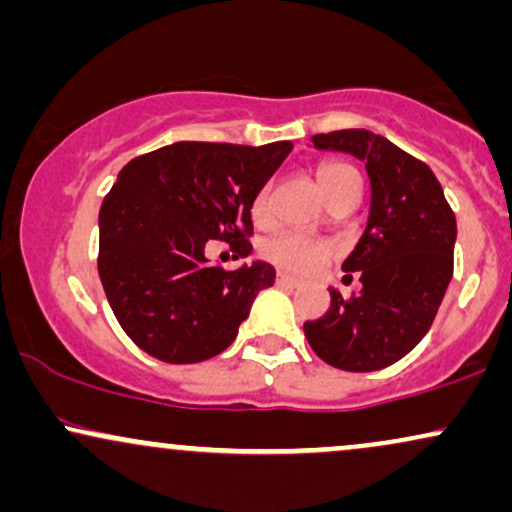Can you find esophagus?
<instances>
[{
    "label": "esophagus",
    "instance_id": "obj_1",
    "mask_svg": "<svg viewBox=\"0 0 512 512\" xmlns=\"http://www.w3.org/2000/svg\"><path fill=\"white\" fill-rule=\"evenodd\" d=\"M276 284L284 286V289H298V286H301V281H298L296 276H289V274L279 272V274H276Z\"/></svg>",
    "mask_w": 512,
    "mask_h": 512
}]
</instances>
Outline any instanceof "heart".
<instances>
[{"instance_id":"1","label":"heart","mask_w":512,"mask_h":512,"mask_svg":"<svg viewBox=\"0 0 512 512\" xmlns=\"http://www.w3.org/2000/svg\"><path fill=\"white\" fill-rule=\"evenodd\" d=\"M356 180L358 173L351 166H346V163L330 161L322 163V166L317 168V185H320L322 195L325 197L334 195L339 187ZM267 211L269 195L267 190H262L260 195L255 197V204H252V216H255V221H264L267 219ZM262 255L281 269H289V272L298 274H310L330 260L332 245L322 243V240L301 236V233H276V236L267 238L262 243Z\"/></svg>"}]
</instances>
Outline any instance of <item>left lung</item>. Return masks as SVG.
Instances as JSON below:
<instances>
[{
  "instance_id": "1",
  "label": "left lung",
  "mask_w": 512,
  "mask_h": 512,
  "mask_svg": "<svg viewBox=\"0 0 512 512\" xmlns=\"http://www.w3.org/2000/svg\"><path fill=\"white\" fill-rule=\"evenodd\" d=\"M317 151L366 163L370 207L342 269L361 281L344 301L330 286L325 317L305 322L310 349L334 368L370 373L397 363L431 330L452 279L457 221L433 170L368 129L315 134Z\"/></svg>"
}]
</instances>
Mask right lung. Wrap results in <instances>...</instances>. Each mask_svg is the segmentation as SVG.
<instances>
[{
    "label": "right lung",
    "mask_w": 512,
    "mask_h": 512,
    "mask_svg": "<svg viewBox=\"0 0 512 512\" xmlns=\"http://www.w3.org/2000/svg\"><path fill=\"white\" fill-rule=\"evenodd\" d=\"M291 149L175 142L120 170L98 216V274L139 349L166 363H199L233 344L276 272L262 260L226 272L204 250L226 240L233 260L250 255V209Z\"/></svg>",
    "instance_id": "obj_1"
}]
</instances>
